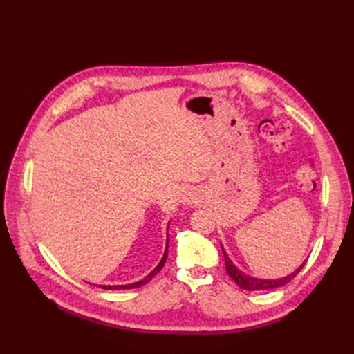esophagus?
Segmentation results:
<instances>
[{
    "mask_svg": "<svg viewBox=\"0 0 354 354\" xmlns=\"http://www.w3.org/2000/svg\"><path fill=\"white\" fill-rule=\"evenodd\" d=\"M191 199H192V198H191V196H188V195H185V196H183V202H189Z\"/></svg>",
    "mask_w": 354,
    "mask_h": 354,
    "instance_id": "esophagus-1",
    "label": "esophagus"
}]
</instances>
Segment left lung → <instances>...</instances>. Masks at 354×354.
I'll return each instance as SVG.
<instances>
[{"instance_id":"left-lung-1","label":"left lung","mask_w":354,"mask_h":354,"mask_svg":"<svg viewBox=\"0 0 354 354\" xmlns=\"http://www.w3.org/2000/svg\"><path fill=\"white\" fill-rule=\"evenodd\" d=\"M221 248H222V252H224V257H225L227 272L230 274V277L232 278V280L235 281V284L238 287L244 288V290H248V291H264V290H272V288H278V287H281V286H286V284H288L292 280V278L297 274L301 271V268L306 264V261H304L294 272H291V274H288L287 277H283V278H275V280H267V278H255V277L247 275L241 270H238L235 267V264L230 259V257L225 252L224 247L221 245Z\"/></svg>"}]
</instances>
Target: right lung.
Returning <instances> with one entry per match:
<instances>
[{
    "instance_id": "1",
    "label": "right lung",
    "mask_w": 354,
    "mask_h": 354,
    "mask_svg": "<svg viewBox=\"0 0 354 354\" xmlns=\"http://www.w3.org/2000/svg\"><path fill=\"white\" fill-rule=\"evenodd\" d=\"M167 227H169V224H167ZM167 247H169V234H167V236H166V247H165V252H163V257L160 259V263L156 266V268L151 274H147L143 278V280H140L138 283H132V284H124V286H99V287H102L104 290H130V288H138V287H142V286L147 284L163 268V266L166 263V257H167Z\"/></svg>"
}]
</instances>
